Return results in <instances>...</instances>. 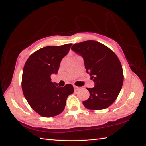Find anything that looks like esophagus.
<instances>
[{"instance_id": "1", "label": "esophagus", "mask_w": 146, "mask_h": 146, "mask_svg": "<svg viewBox=\"0 0 146 146\" xmlns=\"http://www.w3.org/2000/svg\"><path fill=\"white\" fill-rule=\"evenodd\" d=\"M73 87H74V90H75V91L78 90L80 89V87H78V86H73Z\"/></svg>"}]
</instances>
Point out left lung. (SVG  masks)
<instances>
[{"label": "left lung", "instance_id": "1", "mask_svg": "<svg viewBox=\"0 0 146 146\" xmlns=\"http://www.w3.org/2000/svg\"><path fill=\"white\" fill-rule=\"evenodd\" d=\"M71 49L83 57L86 73L95 83L87 88L90 97L83 104L90 110H103L116 100L123 82V70L117 55L107 46L95 41L73 44Z\"/></svg>", "mask_w": 146, "mask_h": 146}]
</instances>
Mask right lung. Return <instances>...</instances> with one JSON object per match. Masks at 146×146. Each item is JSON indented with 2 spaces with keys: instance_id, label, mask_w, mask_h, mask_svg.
<instances>
[{
  "instance_id": "1",
  "label": "right lung",
  "mask_w": 146,
  "mask_h": 146,
  "mask_svg": "<svg viewBox=\"0 0 146 146\" xmlns=\"http://www.w3.org/2000/svg\"><path fill=\"white\" fill-rule=\"evenodd\" d=\"M72 44L46 46L30 56L24 66L22 89L24 97L33 109L44 117H52L63 112L73 86H59L51 82V75L56 74L62 59Z\"/></svg>"
}]
</instances>
